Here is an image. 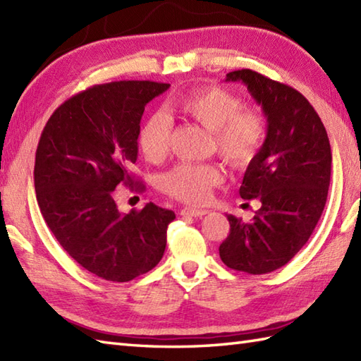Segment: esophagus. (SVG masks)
Wrapping results in <instances>:
<instances>
[{"label": "esophagus", "instance_id": "1", "mask_svg": "<svg viewBox=\"0 0 361 361\" xmlns=\"http://www.w3.org/2000/svg\"><path fill=\"white\" fill-rule=\"evenodd\" d=\"M206 214H208V209H200V208L181 209V216H186V217H203Z\"/></svg>", "mask_w": 361, "mask_h": 361}]
</instances>
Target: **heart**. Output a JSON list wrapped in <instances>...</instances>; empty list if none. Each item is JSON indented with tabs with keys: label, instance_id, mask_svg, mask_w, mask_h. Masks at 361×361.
I'll use <instances>...</instances> for the list:
<instances>
[{
	"label": "heart",
	"instance_id": "heart-1",
	"mask_svg": "<svg viewBox=\"0 0 361 361\" xmlns=\"http://www.w3.org/2000/svg\"><path fill=\"white\" fill-rule=\"evenodd\" d=\"M172 110L211 130L220 158L243 169L257 157L265 140V122L260 113L242 109L233 93L220 87H198L172 101ZM172 124L163 113H153L142 122L137 135L141 153L150 163H159L169 152ZM220 169L212 164L180 163L161 178L169 195L192 204L209 200L212 188L221 183Z\"/></svg>",
	"mask_w": 361,
	"mask_h": 361
}]
</instances>
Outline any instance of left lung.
<instances>
[{"mask_svg": "<svg viewBox=\"0 0 361 361\" xmlns=\"http://www.w3.org/2000/svg\"><path fill=\"white\" fill-rule=\"evenodd\" d=\"M242 82L267 118V136L248 164L239 194L260 208L251 221L228 214L224 264L248 274L286 265L307 243L324 211L332 152L318 113L299 91L251 70L226 74Z\"/></svg>", "mask_w": 361, "mask_h": 361, "instance_id": "obj_1", "label": "left lung"}]
</instances>
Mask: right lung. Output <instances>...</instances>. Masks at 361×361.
Returning <instances> with one entry per match:
<instances>
[{
    "label": "right lung",
    "mask_w": 361,
    "mask_h": 361,
    "mask_svg": "<svg viewBox=\"0 0 361 361\" xmlns=\"http://www.w3.org/2000/svg\"><path fill=\"white\" fill-rule=\"evenodd\" d=\"M169 83L121 80L94 85L52 113L35 153L38 208L57 242L99 278L127 282L164 255L175 212L147 203L121 212L119 185L133 188L145 105Z\"/></svg>",
    "instance_id": "add662e5"
}]
</instances>
